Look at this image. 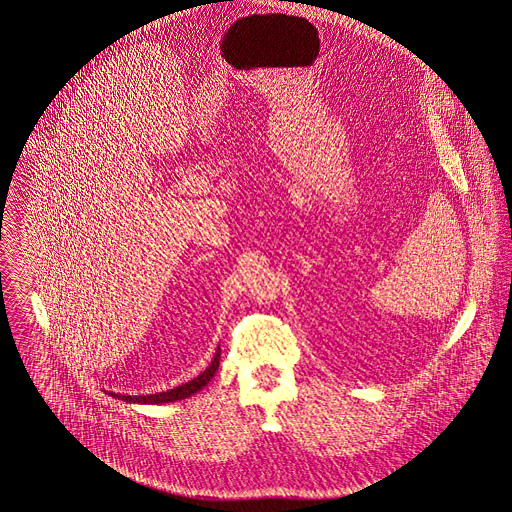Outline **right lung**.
Here are the masks:
<instances>
[{"label":"right lung","mask_w":512,"mask_h":512,"mask_svg":"<svg viewBox=\"0 0 512 512\" xmlns=\"http://www.w3.org/2000/svg\"><path fill=\"white\" fill-rule=\"evenodd\" d=\"M219 357H221V347H217L209 367L205 369L204 373L192 378L190 382L186 384H180L176 388H171L167 392H157V394H145V396H128V394H116V392H108L112 398H118V400H124V402H130V404H169V402H176V400H186L190 398L192 394L200 392L204 386H207V382L213 378V375L217 373L219 369Z\"/></svg>","instance_id":"add662e5"}]
</instances>
